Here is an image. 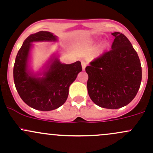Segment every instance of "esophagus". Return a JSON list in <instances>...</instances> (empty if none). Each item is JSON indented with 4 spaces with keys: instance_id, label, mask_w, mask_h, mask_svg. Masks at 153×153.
I'll return each mask as SVG.
<instances>
[{
    "instance_id": "1",
    "label": "esophagus",
    "mask_w": 153,
    "mask_h": 153,
    "mask_svg": "<svg viewBox=\"0 0 153 153\" xmlns=\"http://www.w3.org/2000/svg\"><path fill=\"white\" fill-rule=\"evenodd\" d=\"M81 65H82V69L83 70H84L86 66V63L85 61H81Z\"/></svg>"
}]
</instances>
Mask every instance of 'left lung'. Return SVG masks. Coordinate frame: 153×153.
Listing matches in <instances>:
<instances>
[{
  "instance_id": "8db88e82",
  "label": "left lung",
  "mask_w": 153,
  "mask_h": 153,
  "mask_svg": "<svg viewBox=\"0 0 153 153\" xmlns=\"http://www.w3.org/2000/svg\"><path fill=\"white\" fill-rule=\"evenodd\" d=\"M112 35L115 37L112 49L90 62L86 72L91 100L101 107L115 109L134 99L142 71L138 54L128 38L121 32Z\"/></svg>"
}]
</instances>
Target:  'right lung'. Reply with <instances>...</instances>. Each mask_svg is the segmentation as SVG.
<instances>
[{"label": "right lung", "mask_w": 153, "mask_h": 153, "mask_svg": "<svg viewBox=\"0 0 153 153\" xmlns=\"http://www.w3.org/2000/svg\"><path fill=\"white\" fill-rule=\"evenodd\" d=\"M56 35L47 31L32 34L23 43L15 58L13 78L21 99L35 109L50 111L62 106L67 101L69 86L82 71L80 61L62 64L52 55L43 72H32L29 68L30 51L34 42H55Z\"/></svg>", "instance_id": "right-lung-1"}]
</instances>
